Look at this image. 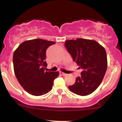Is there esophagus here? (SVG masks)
Wrapping results in <instances>:
<instances>
[{"label":"esophagus","instance_id":"1","mask_svg":"<svg viewBox=\"0 0 122 122\" xmlns=\"http://www.w3.org/2000/svg\"><path fill=\"white\" fill-rule=\"evenodd\" d=\"M60 74H62V76H66V75H67V74L63 73V72H62V71H60Z\"/></svg>","mask_w":122,"mask_h":122}]
</instances>
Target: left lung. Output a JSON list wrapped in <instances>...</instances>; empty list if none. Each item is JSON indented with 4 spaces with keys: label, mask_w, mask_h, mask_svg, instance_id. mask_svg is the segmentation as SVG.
I'll return each mask as SVG.
<instances>
[{
    "label": "left lung",
    "mask_w": 122,
    "mask_h": 122,
    "mask_svg": "<svg viewBox=\"0 0 122 122\" xmlns=\"http://www.w3.org/2000/svg\"><path fill=\"white\" fill-rule=\"evenodd\" d=\"M65 47L73 61L82 69L80 77H76L69 89L81 96L90 94L100 86L107 70L105 49L96 41L83 38L65 41Z\"/></svg>",
    "instance_id": "obj_1"
}]
</instances>
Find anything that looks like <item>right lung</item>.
<instances>
[{
  "label": "right lung",
  "mask_w": 122,
  "mask_h": 122,
  "mask_svg": "<svg viewBox=\"0 0 122 122\" xmlns=\"http://www.w3.org/2000/svg\"><path fill=\"white\" fill-rule=\"evenodd\" d=\"M55 42L42 39L25 41L13 54L14 71L18 82L29 93L40 96L51 90L59 71H45L46 52Z\"/></svg>",
  "instance_id": "right-lung-1"
}]
</instances>
